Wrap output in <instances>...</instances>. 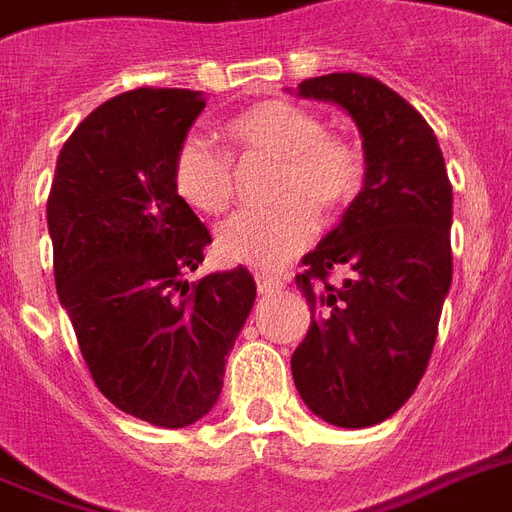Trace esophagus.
<instances>
[{
	"label": "esophagus",
	"mask_w": 512,
	"mask_h": 512,
	"mask_svg": "<svg viewBox=\"0 0 512 512\" xmlns=\"http://www.w3.org/2000/svg\"><path fill=\"white\" fill-rule=\"evenodd\" d=\"M255 281H257V292H260V295H273V292H279V289H284V279H279V276L257 273Z\"/></svg>",
	"instance_id": "obj_1"
}]
</instances>
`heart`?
<instances>
[{
    "label": "heart",
    "instance_id": "obj_1",
    "mask_svg": "<svg viewBox=\"0 0 512 512\" xmlns=\"http://www.w3.org/2000/svg\"><path fill=\"white\" fill-rule=\"evenodd\" d=\"M228 154L199 135H185L172 154V188L199 215L228 212L236 193L233 162L271 159L273 199L279 207L247 212L217 231L215 252L228 265L276 271L287 265L319 231L324 212L350 207L364 191L366 151L348 132L324 127L316 111L292 100H260L220 127Z\"/></svg>",
    "mask_w": 512,
    "mask_h": 512
}]
</instances>
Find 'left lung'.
<instances>
[{
  "label": "left lung",
  "mask_w": 512,
  "mask_h": 512,
  "mask_svg": "<svg viewBox=\"0 0 512 512\" xmlns=\"http://www.w3.org/2000/svg\"><path fill=\"white\" fill-rule=\"evenodd\" d=\"M297 92L353 116L369 172L295 276L311 327L292 353V377L321 420L369 428L396 414L428 369L452 284V183L430 124L380 79L327 74ZM335 270L346 273L342 285Z\"/></svg>",
  "instance_id": "obj_1"
}]
</instances>
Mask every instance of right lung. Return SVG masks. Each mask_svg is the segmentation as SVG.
Wrapping results in <instances>:
<instances>
[{"instance_id": "1", "label": "right lung", "mask_w": 512, "mask_h": 512, "mask_svg": "<svg viewBox=\"0 0 512 512\" xmlns=\"http://www.w3.org/2000/svg\"><path fill=\"white\" fill-rule=\"evenodd\" d=\"M204 106L170 87L106 100L60 148L47 199L55 287L84 364L111 404L159 428L215 406L257 292L241 265L183 279L212 236L170 167Z\"/></svg>"}]
</instances>
